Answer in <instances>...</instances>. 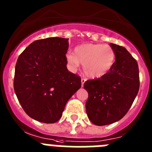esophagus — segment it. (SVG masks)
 Masks as SVG:
<instances>
[{
    "label": "esophagus",
    "instance_id": "obj_1",
    "mask_svg": "<svg viewBox=\"0 0 152 152\" xmlns=\"http://www.w3.org/2000/svg\"><path fill=\"white\" fill-rule=\"evenodd\" d=\"M86 81V79L85 78H81V86H84V82H85Z\"/></svg>",
    "mask_w": 152,
    "mask_h": 152
}]
</instances>
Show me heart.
<instances>
[{
  "label": "heart",
  "instance_id": "obj_1",
  "mask_svg": "<svg viewBox=\"0 0 152 152\" xmlns=\"http://www.w3.org/2000/svg\"><path fill=\"white\" fill-rule=\"evenodd\" d=\"M116 52L107 44L85 43L75 49V53L68 52L66 60L72 69L83 64V71L89 77H100L112 68Z\"/></svg>",
  "mask_w": 152,
  "mask_h": 152
}]
</instances>
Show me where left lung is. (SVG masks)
<instances>
[{
	"label": "left lung",
	"mask_w": 152,
	"mask_h": 152,
	"mask_svg": "<svg viewBox=\"0 0 152 152\" xmlns=\"http://www.w3.org/2000/svg\"><path fill=\"white\" fill-rule=\"evenodd\" d=\"M116 61L106 75L88 80L84 88L88 92L86 111L96 126L119 121L127 113L139 90V72L136 60L126 48L110 43Z\"/></svg>",
	"instance_id": "8db88e82"
}]
</instances>
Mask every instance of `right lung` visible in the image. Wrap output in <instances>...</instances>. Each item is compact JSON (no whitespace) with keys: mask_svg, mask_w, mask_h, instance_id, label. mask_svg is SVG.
Listing matches in <instances>:
<instances>
[{"mask_svg":"<svg viewBox=\"0 0 152 152\" xmlns=\"http://www.w3.org/2000/svg\"><path fill=\"white\" fill-rule=\"evenodd\" d=\"M68 45V39L61 37L36 40L17 59L14 91L23 110L35 120L56 123L81 87L80 77L66 67Z\"/></svg>","mask_w":152,"mask_h":152,"instance_id":"right-lung-1","label":"right lung"}]
</instances>
